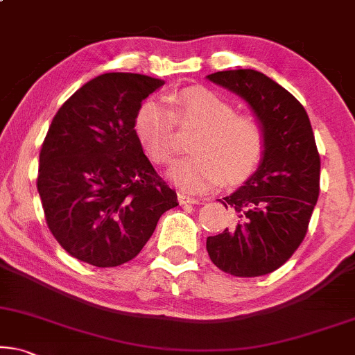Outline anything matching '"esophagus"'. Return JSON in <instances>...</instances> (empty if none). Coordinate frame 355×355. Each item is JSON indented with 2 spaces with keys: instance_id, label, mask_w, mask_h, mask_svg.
I'll return each mask as SVG.
<instances>
[{
  "instance_id": "esophagus-1",
  "label": "esophagus",
  "mask_w": 355,
  "mask_h": 355,
  "mask_svg": "<svg viewBox=\"0 0 355 355\" xmlns=\"http://www.w3.org/2000/svg\"><path fill=\"white\" fill-rule=\"evenodd\" d=\"M178 202H180V205H198L200 200H198V198L183 195V193H178Z\"/></svg>"
}]
</instances>
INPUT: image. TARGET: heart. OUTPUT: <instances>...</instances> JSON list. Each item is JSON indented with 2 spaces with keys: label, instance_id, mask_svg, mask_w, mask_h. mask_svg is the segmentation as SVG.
Here are the masks:
<instances>
[{
  "label": "heart",
  "instance_id": "1",
  "mask_svg": "<svg viewBox=\"0 0 355 355\" xmlns=\"http://www.w3.org/2000/svg\"><path fill=\"white\" fill-rule=\"evenodd\" d=\"M170 108L157 97L141 103L135 133L155 164L175 154V123L196 126L193 154L168 168V180L187 193H205L224 180L235 183L257 168L264 150V128L253 115H239L232 103L206 87H187L170 97Z\"/></svg>",
  "mask_w": 355,
  "mask_h": 355
}]
</instances>
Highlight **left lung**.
Instances as JSON below:
<instances>
[{"mask_svg": "<svg viewBox=\"0 0 355 355\" xmlns=\"http://www.w3.org/2000/svg\"><path fill=\"white\" fill-rule=\"evenodd\" d=\"M248 103L264 128L258 167L220 201L235 225L207 237L211 261L239 277L281 268L304 240L320 193V154L305 108L281 84L254 69L206 76Z\"/></svg>", "mask_w": 355, "mask_h": 355, "instance_id": "left-lung-1", "label": "left lung"}]
</instances>
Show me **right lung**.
Returning <instances> with one entry per match:
<instances>
[{
    "instance_id": "add662e5",
    "label": "right lung",
    "mask_w": 355,
    "mask_h": 355,
    "mask_svg": "<svg viewBox=\"0 0 355 355\" xmlns=\"http://www.w3.org/2000/svg\"><path fill=\"white\" fill-rule=\"evenodd\" d=\"M164 84L105 73L56 112L42 144L37 190L49 229L71 257L120 266L143 250L160 216L178 206L135 133L139 105Z\"/></svg>"
}]
</instances>
